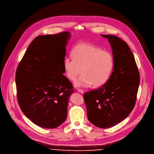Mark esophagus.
Masks as SVG:
<instances>
[{"label": "esophagus", "mask_w": 154, "mask_h": 154, "mask_svg": "<svg viewBox=\"0 0 154 154\" xmlns=\"http://www.w3.org/2000/svg\"><path fill=\"white\" fill-rule=\"evenodd\" d=\"M77 91H78L79 93H82V94L84 93V91H83V90H82V89H78V90H77Z\"/></svg>", "instance_id": "esophagus-1"}]
</instances>
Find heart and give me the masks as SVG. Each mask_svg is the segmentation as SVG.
I'll return each instance as SVG.
<instances>
[{
  "mask_svg": "<svg viewBox=\"0 0 154 154\" xmlns=\"http://www.w3.org/2000/svg\"><path fill=\"white\" fill-rule=\"evenodd\" d=\"M71 58H66L63 67L67 77L75 81L78 87L103 86L109 80L114 67L112 54L102 48L87 43H80L75 46Z\"/></svg>",
  "mask_w": 154,
  "mask_h": 154,
  "instance_id": "b5f03b06",
  "label": "heart"
}]
</instances>
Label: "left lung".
Here are the masks:
<instances>
[{"label":"left lung","mask_w":154,"mask_h":154,"mask_svg":"<svg viewBox=\"0 0 154 154\" xmlns=\"http://www.w3.org/2000/svg\"><path fill=\"white\" fill-rule=\"evenodd\" d=\"M110 44L114 67L109 80L96 90L85 93L84 101L88 120L107 128L127 118L134 107L139 85V73L127 44L112 35H101Z\"/></svg>","instance_id":"left-lung-1"}]
</instances>
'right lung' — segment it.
<instances>
[{
    "label": "right lung",
    "mask_w": 154,
    "mask_h": 154,
    "mask_svg": "<svg viewBox=\"0 0 154 154\" xmlns=\"http://www.w3.org/2000/svg\"><path fill=\"white\" fill-rule=\"evenodd\" d=\"M69 32L39 35L26 51L16 72L17 97L24 114L34 124L54 128L66 119L73 87L63 62Z\"/></svg>",
    "instance_id": "obj_1"
}]
</instances>
